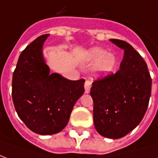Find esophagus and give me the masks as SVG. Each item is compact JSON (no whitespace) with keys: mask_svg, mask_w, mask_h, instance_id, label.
Masks as SVG:
<instances>
[{"mask_svg":"<svg viewBox=\"0 0 158 158\" xmlns=\"http://www.w3.org/2000/svg\"><path fill=\"white\" fill-rule=\"evenodd\" d=\"M90 87H91V81L89 79H86L85 82V93H89Z\"/></svg>","mask_w":158,"mask_h":158,"instance_id":"1","label":"esophagus"}]
</instances>
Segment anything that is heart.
Returning <instances> with one entry per match:
<instances>
[{
	"mask_svg": "<svg viewBox=\"0 0 158 158\" xmlns=\"http://www.w3.org/2000/svg\"><path fill=\"white\" fill-rule=\"evenodd\" d=\"M89 56L93 61H97L95 70L99 74L108 73L114 69L116 64L115 56L101 48L92 49L89 53Z\"/></svg>",
	"mask_w": 158,
	"mask_h": 158,
	"instance_id": "b5f03b06",
	"label": "heart"
}]
</instances>
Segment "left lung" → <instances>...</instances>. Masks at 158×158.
<instances>
[{
    "instance_id": "1",
    "label": "left lung",
    "mask_w": 158,
    "mask_h": 158,
    "mask_svg": "<svg viewBox=\"0 0 158 158\" xmlns=\"http://www.w3.org/2000/svg\"><path fill=\"white\" fill-rule=\"evenodd\" d=\"M124 51L116 73H108L92 83L93 118L101 135L118 139L141 122L149 104L152 78L142 56L129 43L111 39Z\"/></svg>"
}]
</instances>
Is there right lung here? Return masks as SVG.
Here are the masks:
<instances>
[{
	"label": "right lung",
	"instance_id": "1",
	"mask_svg": "<svg viewBox=\"0 0 158 158\" xmlns=\"http://www.w3.org/2000/svg\"><path fill=\"white\" fill-rule=\"evenodd\" d=\"M48 35L40 36L23 51L12 84L18 115L30 130L42 135L65 128L74 104L85 92V79L69 80L50 73L42 56V45Z\"/></svg>",
	"mask_w": 158,
	"mask_h": 158
}]
</instances>
